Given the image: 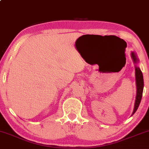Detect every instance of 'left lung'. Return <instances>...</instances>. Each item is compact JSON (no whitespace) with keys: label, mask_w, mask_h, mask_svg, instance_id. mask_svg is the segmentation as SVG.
Here are the masks:
<instances>
[{"label":"left lung","mask_w":149,"mask_h":149,"mask_svg":"<svg viewBox=\"0 0 149 149\" xmlns=\"http://www.w3.org/2000/svg\"><path fill=\"white\" fill-rule=\"evenodd\" d=\"M131 57L132 58L133 61H134L135 64L139 62V59H137L136 54H135L134 52H132ZM135 76H136V100H135V103H134V111H133L132 116L136 112V111L137 110L138 107H139V104L141 100V97H142L143 90V74H142V72H141V71L140 70L139 67H138V66H135Z\"/></svg>","instance_id":"obj_1"}]
</instances>
